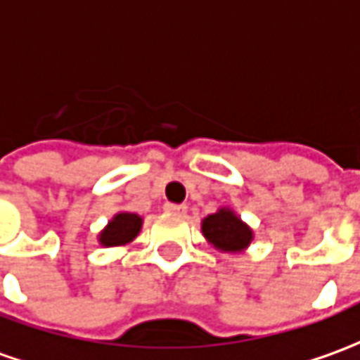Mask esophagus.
<instances>
[{
  "instance_id": "esophagus-1",
  "label": "esophagus",
  "mask_w": 360,
  "mask_h": 360,
  "mask_svg": "<svg viewBox=\"0 0 360 360\" xmlns=\"http://www.w3.org/2000/svg\"><path fill=\"white\" fill-rule=\"evenodd\" d=\"M163 209L173 214H185L187 212V205H177V202H165Z\"/></svg>"
}]
</instances>
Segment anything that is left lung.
<instances>
[{
	"label": "left lung",
	"mask_w": 360,
	"mask_h": 360,
	"mask_svg": "<svg viewBox=\"0 0 360 360\" xmlns=\"http://www.w3.org/2000/svg\"><path fill=\"white\" fill-rule=\"evenodd\" d=\"M202 234L221 250L238 252L252 240V231L234 217V212L222 209L217 214H209L202 221Z\"/></svg>",
	"instance_id": "8db88e82"
}]
</instances>
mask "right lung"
<instances>
[{"label":"right lung","mask_w":360,"mask_h":360,"mask_svg":"<svg viewBox=\"0 0 360 360\" xmlns=\"http://www.w3.org/2000/svg\"><path fill=\"white\" fill-rule=\"evenodd\" d=\"M139 229H141V219L138 214L131 212H120L116 214L110 224L100 234V242L104 246H118V244H126V242L134 240L138 236Z\"/></svg>","instance_id":"right-lung-1"}]
</instances>
